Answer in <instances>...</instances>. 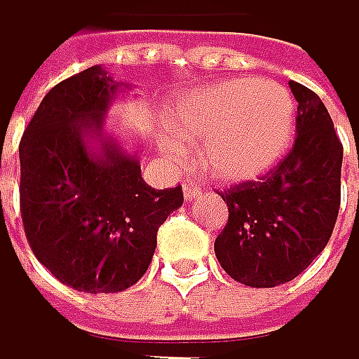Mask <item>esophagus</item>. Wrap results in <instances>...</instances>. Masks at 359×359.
I'll list each match as a JSON object with an SVG mask.
<instances>
[{
  "mask_svg": "<svg viewBox=\"0 0 359 359\" xmlns=\"http://www.w3.org/2000/svg\"><path fill=\"white\" fill-rule=\"evenodd\" d=\"M183 194H185L187 200H196V198H200L202 189H200V185H196L194 181H187V183L183 185Z\"/></svg>",
  "mask_w": 359,
  "mask_h": 359,
  "instance_id": "34e87169",
  "label": "esophagus"
}]
</instances>
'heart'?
Here are the masks:
<instances>
[{
	"label": "heart",
	"mask_w": 359,
	"mask_h": 359,
	"mask_svg": "<svg viewBox=\"0 0 359 359\" xmlns=\"http://www.w3.org/2000/svg\"><path fill=\"white\" fill-rule=\"evenodd\" d=\"M170 132L183 149H200L204 172L221 183L266 174L294 140L296 102L272 81L232 79L194 91L170 106ZM181 147L170 144L174 157Z\"/></svg>",
	"instance_id": "heart-1"
}]
</instances>
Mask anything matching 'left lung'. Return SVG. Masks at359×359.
<instances>
[{
	"instance_id": "left-lung-1",
	"label": "left lung",
	"mask_w": 359,
	"mask_h": 359,
	"mask_svg": "<svg viewBox=\"0 0 359 359\" xmlns=\"http://www.w3.org/2000/svg\"><path fill=\"white\" fill-rule=\"evenodd\" d=\"M290 89L298 102L292 151L259 181L221 194L229 217L215 255L249 287L296 278L325 249L339 217L343 144L319 95L294 81Z\"/></svg>"
}]
</instances>
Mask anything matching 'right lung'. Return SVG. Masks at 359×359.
Listing matches in <instances>:
<instances>
[{
	"mask_svg": "<svg viewBox=\"0 0 359 359\" xmlns=\"http://www.w3.org/2000/svg\"><path fill=\"white\" fill-rule=\"evenodd\" d=\"M127 85L102 65L55 85L18 147L20 217L44 268L87 294H114L147 272L159 225L183 204V189L142 181L138 155L104 130Z\"/></svg>",
	"mask_w": 359,
	"mask_h": 359,
	"instance_id": "1",
	"label": "right lung"
}]
</instances>
